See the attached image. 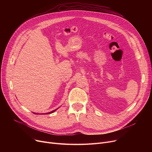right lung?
<instances>
[{"instance_id":"right-lung-1","label":"right lung","mask_w":152,"mask_h":152,"mask_svg":"<svg viewBox=\"0 0 152 152\" xmlns=\"http://www.w3.org/2000/svg\"><path fill=\"white\" fill-rule=\"evenodd\" d=\"M56 110H57V109H56ZM56 110H53V111H50V112H49V113H45L46 115L47 114H50V113H53V111H55ZM34 113V114H36V115H39V113ZM44 114H45V113H44ZM43 115V114H42Z\"/></svg>"}]
</instances>
